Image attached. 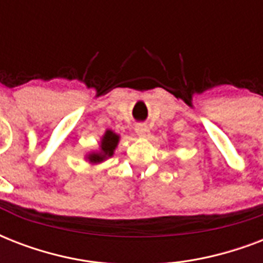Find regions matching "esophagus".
<instances>
[{"instance_id": "esophagus-1", "label": "esophagus", "mask_w": 263, "mask_h": 263, "mask_svg": "<svg viewBox=\"0 0 263 263\" xmlns=\"http://www.w3.org/2000/svg\"><path fill=\"white\" fill-rule=\"evenodd\" d=\"M135 132L138 136H144V138L150 135V129L146 124H136Z\"/></svg>"}]
</instances>
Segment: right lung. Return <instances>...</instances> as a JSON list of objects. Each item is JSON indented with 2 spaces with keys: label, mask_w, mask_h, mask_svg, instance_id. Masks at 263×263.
Here are the masks:
<instances>
[{
  "label": "right lung",
  "mask_w": 263,
  "mask_h": 263,
  "mask_svg": "<svg viewBox=\"0 0 263 263\" xmlns=\"http://www.w3.org/2000/svg\"><path fill=\"white\" fill-rule=\"evenodd\" d=\"M120 136L117 134H115L110 129H107L105 132V135L102 136L101 139V146H99V152L97 153H90L87 156V160L90 161L91 164H98V162H102L106 158L113 156L117 144H119Z\"/></svg>",
  "instance_id": "obj_1"
}]
</instances>
